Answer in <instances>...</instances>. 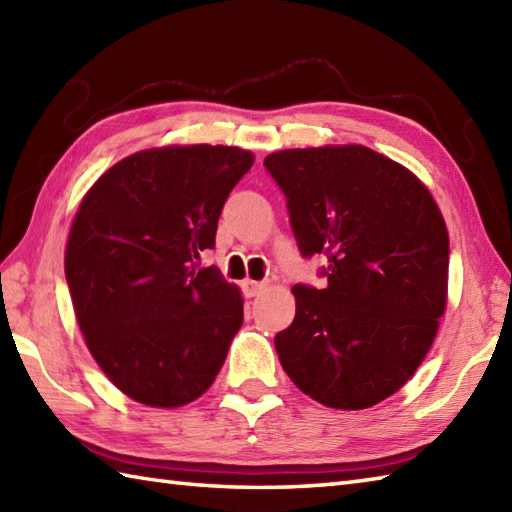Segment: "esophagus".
<instances>
[{"label": "esophagus", "instance_id": "obj_1", "mask_svg": "<svg viewBox=\"0 0 512 512\" xmlns=\"http://www.w3.org/2000/svg\"><path fill=\"white\" fill-rule=\"evenodd\" d=\"M244 295L246 297H257L259 292H262L266 288V284H262V281H253V279H246L244 281Z\"/></svg>", "mask_w": 512, "mask_h": 512}]
</instances>
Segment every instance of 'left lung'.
Segmentation results:
<instances>
[{"instance_id": "1", "label": "left lung", "mask_w": 512, "mask_h": 512, "mask_svg": "<svg viewBox=\"0 0 512 512\" xmlns=\"http://www.w3.org/2000/svg\"><path fill=\"white\" fill-rule=\"evenodd\" d=\"M264 167L286 195L301 255L328 257V286H292L295 321L275 336L281 367L325 407H374L436 339L449 281L444 217L409 169L363 145L284 149Z\"/></svg>"}]
</instances>
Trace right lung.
<instances>
[{
    "instance_id": "1",
    "label": "right lung",
    "mask_w": 512,
    "mask_h": 512,
    "mask_svg": "<svg viewBox=\"0 0 512 512\" xmlns=\"http://www.w3.org/2000/svg\"><path fill=\"white\" fill-rule=\"evenodd\" d=\"M224 145L145 149L116 162L74 215L65 279L79 328L112 383L149 407L200 398L242 328L244 299L200 255L253 167Z\"/></svg>"
}]
</instances>
